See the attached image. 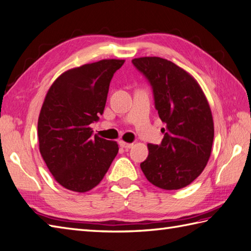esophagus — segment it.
Instances as JSON below:
<instances>
[{"label": "esophagus", "instance_id": "34e87169", "mask_svg": "<svg viewBox=\"0 0 251 251\" xmlns=\"http://www.w3.org/2000/svg\"><path fill=\"white\" fill-rule=\"evenodd\" d=\"M120 146H121L122 148H124V149H130L134 145H132V143H128V142H125V141L121 140V141H120Z\"/></svg>", "mask_w": 251, "mask_h": 251}]
</instances>
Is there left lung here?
Returning <instances> with one entry per match:
<instances>
[{"label":"left lung","instance_id":"8db88e82","mask_svg":"<svg viewBox=\"0 0 251 251\" xmlns=\"http://www.w3.org/2000/svg\"><path fill=\"white\" fill-rule=\"evenodd\" d=\"M132 65L152 86L155 109L166 125L161 145H148L141 170L159 189H182L199 177L210 157L215 132L210 106L196 79L174 62L141 57Z\"/></svg>","mask_w":251,"mask_h":251}]
</instances>
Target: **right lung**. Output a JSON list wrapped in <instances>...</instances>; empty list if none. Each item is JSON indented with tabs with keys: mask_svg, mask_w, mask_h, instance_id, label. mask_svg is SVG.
<instances>
[{
	"mask_svg": "<svg viewBox=\"0 0 251 251\" xmlns=\"http://www.w3.org/2000/svg\"><path fill=\"white\" fill-rule=\"evenodd\" d=\"M125 60L103 59L63 72L46 94L37 122L41 155L63 188L94 189L119 152L115 141L93 136L114 73Z\"/></svg>",
	"mask_w": 251,
	"mask_h": 251,
	"instance_id": "obj_1",
	"label": "right lung"
}]
</instances>
